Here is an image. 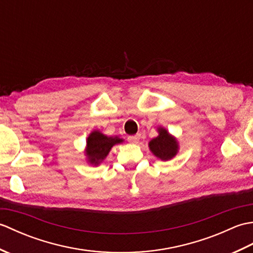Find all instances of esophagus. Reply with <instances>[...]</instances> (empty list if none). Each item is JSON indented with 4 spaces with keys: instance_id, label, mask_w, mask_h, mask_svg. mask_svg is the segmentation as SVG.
<instances>
[{
    "instance_id": "obj_1",
    "label": "esophagus",
    "mask_w": 253,
    "mask_h": 253,
    "mask_svg": "<svg viewBox=\"0 0 253 253\" xmlns=\"http://www.w3.org/2000/svg\"><path fill=\"white\" fill-rule=\"evenodd\" d=\"M139 140H140V133H137L135 136H129L128 137V141L130 143H138Z\"/></svg>"
}]
</instances>
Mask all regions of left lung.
Wrapping results in <instances>:
<instances>
[{
    "label": "left lung",
    "mask_w": 253,
    "mask_h": 253,
    "mask_svg": "<svg viewBox=\"0 0 253 253\" xmlns=\"http://www.w3.org/2000/svg\"><path fill=\"white\" fill-rule=\"evenodd\" d=\"M159 135L149 142L150 151L161 161H169L176 157L179 150V143L176 137L170 135L166 128L158 127Z\"/></svg>",
    "instance_id": "obj_1"
}]
</instances>
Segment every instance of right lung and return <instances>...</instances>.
<instances>
[{
  "label": "right lung",
  "instance_id": "add662e5",
  "mask_svg": "<svg viewBox=\"0 0 253 253\" xmlns=\"http://www.w3.org/2000/svg\"><path fill=\"white\" fill-rule=\"evenodd\" d=\"M85 142L87 143H85L84 155L87 163L98 166L105 160L111 149L115 144L124 142V139L117 136L110 137L104 135L100 130H93L89 133Z\"/></svg>",
  "mask_w": 253,
  "mask_h": 253
}]
</instances>
